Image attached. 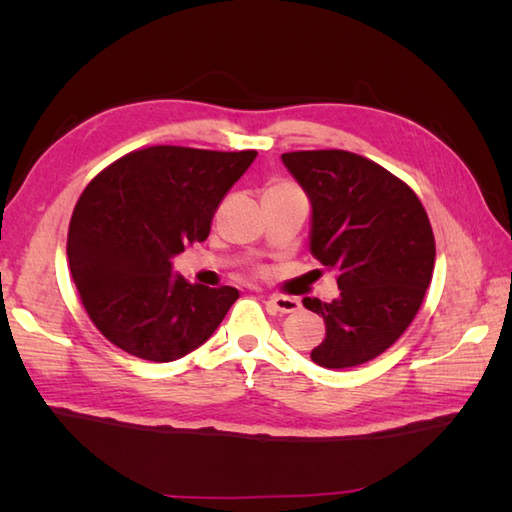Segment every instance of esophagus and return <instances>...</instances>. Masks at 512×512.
<instances>
[{
	"mask_svg": "<svg viewBox=\"0 0 512 512\" xmlns=\"http://www.w3.org/2000/svg\"><path fill=\"white\" fill-rule=\"evenodd\" d=\"M268 308L273 312H279V314H290V312H297L301 308L299 299L295 297H286V295H273L268 297Z\"/></svg>",
	"mask_w": 512,
	"mask_h": 512,
	"instance_id": "34e87169",
	"label": "esophagus"
}]
</instances>
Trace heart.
I'll use <instances>...</instances> for the list:
<instances>
[{
    "mask_svg": "<svg viewBox=\"0 0 512 512\" xmlns=\"http://www.w3.org/2000/svg\"><path fill=\"white\" fill-rule=\"evenodd\" d=\"M288 187H292V184H288V182H275V184H270V187H268V191H277V189H288Z\"/></svg>",
    "mask_w": 512,
    "mask_h": 512,
    "instance_id": "1",
    "label": "heart"
}]
</instances>
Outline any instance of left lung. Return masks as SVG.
I'll list each match as a JSON object with an SVG mask.
<instances>
[{"instance_id": "1", "label": "left lung", "mask_w": 512, "mask_h": 512, "mask_svg": "<svg viewBox=\"0 0 512 512\" xmlns=\"http://www.w3.org/2000/svg\"><path fill=\"white\" fill-rule=\"evenodd\" d=\"M312 202L310 253L336 270L341 295L303 299L325 321L310 358L343 369L394 345L427 292L436 239L418 195L385 167L343 149L281 154Z\"/></svg>"}]
</instances>
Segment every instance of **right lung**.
<instances>
[{"mask_svg": "<svg viewBox=\"0 0 512 512\" xmlns=\"http://www.w3.org/2000/svg\"><path fill=\"white\" fill-rule=\"evenodd\" d=\"M257 151L156 145L103 169L74 206L68 262L85 312L107 341L154 363L187 356L239 292L189 284L171 257L204 242L226 191Z\"/></svg>", "mask_w": 512, "mask_h": 512, "instance_id": "add662e5", "label": "right lung"}]
</instances>
